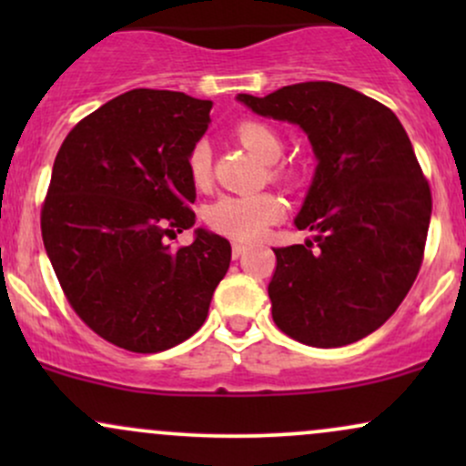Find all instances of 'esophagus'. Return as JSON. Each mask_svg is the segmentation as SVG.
I'll use <instances>...</instances> for the list:
<instances>
[{
	"instance_id": "34e87169",
	"label": "esophagus",
	"mask_w": 466,
	"mask_h": 466,
	"mask_svg": "<svg viewBox=\"0 0 466 466\" xmlns=\"http://www.w3.org/2000/svg\"><path fill=\"white\" fill-rule=\"evenodd\" d=\"M248 249H249V248H248V245H245V243H234V245H232V256H234V258H238V256H243Z\"/></svg>"
}]
</instances>
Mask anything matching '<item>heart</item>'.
Here are the masks:
<instances>
[{"instance_id": "heart-1", "label": "heart", "mask_w": 466, "mask_h": 466, "mask_svg": "<svg viewBox=\"0 0 466 466\" xmlns=\"http://www.w3.org/2000/svg\"><path fill=\"white\" fill-rule=\"evenodd\" d=\"M234 136L249 148L256 157L267 162V177L274 184L293 186L300 177L296 166L282 164L278 159L285 151V140L276 127L260 120H243L234 127ZM186 168L195 188H208L212 181V148L206 140L195 142L186 155ZM285 215V206L274 192H254V195H223L206 210V223L223 237L243 240H258Z\"/></svg>"}]
</instances>
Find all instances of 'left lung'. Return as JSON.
I'll list each match as a JSON object with an SVG mask.
<instances>
[{
    "mask_svg": "<svg viewBox=\"0 0 466 466\" xmlns=\"http://www.w3.org/2000/svg\"><path fill=\"white\" fill-rule=\"evenodd\" d=\"M238 100L300 125L318 157L296 217L318 249L311 240L274 249L276 326L315 349L360 341L397 311L425 254L431 190L408 133L386 105L329 80Z\"/></svg>",
    "mask_w": 466,
    "mask_h": 466,
    "instance_id": "left-lung-1",
    "label": "left lung"
}]
</instances>
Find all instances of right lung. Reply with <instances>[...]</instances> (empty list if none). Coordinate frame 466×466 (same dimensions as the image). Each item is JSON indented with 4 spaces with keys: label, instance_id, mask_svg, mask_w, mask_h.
<instances>
[{
    "label": "right lung",
    "instance_id": "1",
    "mask_svg": "<svg viewBox=\"0 0 466 466\" xmlns=\"http://www.w3.org/2000/svg\"><path fill=\"white\" fill-rule=\"evenodd\" d=\"M210 100L131 89L67 133L41 208V237L69 307L96 335L131 352L168 350L206 322L232 248L195 229L186 155Z\"/></svg>",
    "mask_w": 466,
    "mask_h": 466
}]
</instances>
